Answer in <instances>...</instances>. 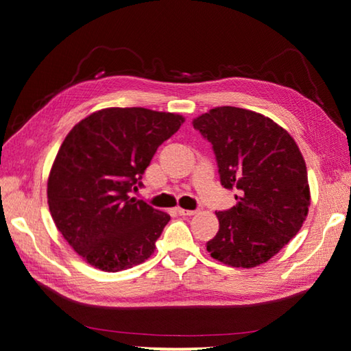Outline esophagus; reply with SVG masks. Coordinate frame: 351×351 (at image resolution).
Instances as JSON below:
<instances>
[{"label":"esophagus","mask_w":351,"mask_h":351,"mask_svg":"<svg viewBox=\"0 0 351 351\" xmlns=\"http://www.w3.org/2000/svg\"><path fill=\"white\" fill-rule=\"evenodd\" d=\"M176 210L182 217H192V215H195V213H197V210H187V209H181V207H178Z\"/></svg>","instance_id":"esophagus-1"}]
</instances>
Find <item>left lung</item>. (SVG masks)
I'll list each match as a JSON object with an SVG mask.
<instances>
[{
    "label": "left lung",
    "mask_w": 351,
    "mask_h": 351,
    "mask_svg": "<svg viewBox=\"0 0 351 351\" xmlns=\"http://www.w3.org/2000/svg\"><path fill=\"white\" fill-rule=\"evenodd\" d=\"M193 128L212 144L221 186L239 190L234 207L215 212L219 229L207 251L234 268L265 263L308 215L310 186L299 147L269 117L235 106L204 112Z\"/></svg>",
    "instance_id": "left-lung-1"
}]
</instances>
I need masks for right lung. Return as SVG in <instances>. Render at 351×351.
Listing matches in <instances>:
<instances>
[{
  "label": "right lung",
  "mask_w": 351,
  "mask_h": 351,
  "mask_svg": "<svg viewBox=\"0 0 351 351\" xmlns=\"http://www.w3.org/2000/svg\"><path fill=\"white\" fill-rule=\"evenodd\" d=\"M184 117L147 108H105L71 130L47 180V204L63 239L97 269L117 272L154 252L170 215L130 198Z\"/></svg>",
  "instance_id": "add662e5"
}]
</instances>
